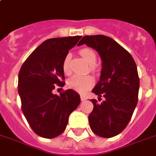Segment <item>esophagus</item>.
I'll use <instances>...</instances> for the list:
<instances>
[{"mask_svg": "<svg viewBox=\"0 0 156 156\" xmlns=\"http://www.w3.org/2000/svg\"><path fill=\"white\" fill-rule=\"evenodd\" d=\"M80 99H81V101H85L86 100V97L84 95H80Z\"/></svg>", "mask_w": 156, "mask_h": 156, "instance_id": "obj_1", "label": "esophagus"}]
</instances>
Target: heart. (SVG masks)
<instances>
[{
	"instance_id": "heart-1",
	"label": "heart",
	"mask_w": 156,
	"mask_h": 156,
	"mask_svg": "<svg viewBox=\"0 0 156 156\" xmlns=\"http://www.w3.org/2000/svg\"><path fill=\"white\" fill-rule=\"evenodd\" d=\"M79 54L86 62L90 65V70L92 72H95V67L94 66L97 60L95 52L89 48H83L79 51ZM70 58L71 55L67 54L63 58L62 63L63 73L66 75H69L71 73ZM94 78L89 75H74L70 78H68L67 82V85L68 88L79 93H85L87 90H89L94 85Z\"/></svg>"
}]
</instances>
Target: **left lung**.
Here are the masks:
<instances>
[{
	"mask_svg": "<svg viewBox=\"0 0 156 156\" xmlns=\"http://www.w3.org/2000/svg\"><path fill=\"white\" fill-rule=\"evenodd\" d=\"M83 44L94 49L101 56V78L92 92L99 99H105L101 104L91 100L94 109L89 116V126L98 136L112 138L127 127L138 103L137 66L130 53L110 37L87 35L78 45Z\"/></svg>",
	"mask_w": 156,
	"mask_h": 156,
	"instance_id": "left-lung-1",
	"label": "left lung"
}]
</instances>
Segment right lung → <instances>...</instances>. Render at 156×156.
Instances as JSON below:
<instances>
[{"label": "right lung", "instance_id": "obj_1", "mask_svg": "<svg viewBox=\"0 0 156 156\" xmlns=\"http://www.w3.org/2000/svg\"><path fill=\"white\" fill-rule=\"evenodd\" d=\"M82 36L52 38L44 41L30 54L18 73V94L22 111L37 135L53 139L65 131L70 114L80 104L73 89L56 95L55 85H65L62 63L68 51Z\"/></svg>", "mask_w": 156, "mask_h": 156}]
</instances>
